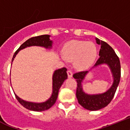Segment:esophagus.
I'll return each instance as SVG.
<instances>
[{
    "label": "esophagus",
    "instance_id": "34e87169",
    "mask_svg": "<svg viewBox=\"0 0 130 130\" xmlns=\"http://www.w3.org/2000/svg\"><path fill=\"white\" fill-rule=\"evenodd\" d=\"M67 74H68V77L71 78L73 76V72L71 70H68L67 71Z\"/></svg>",
    "mask_w": 130,
    "mask_h": 130
}]
</instances>
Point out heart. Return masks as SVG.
I'll list each match as a JSON object with an SVG mask.
<instances>
[{"instance_id": "heart-1", "label": "heart", "mask_w": 130, "mask_h": 130, "mask_svg": "<svg viewBox=\"0 0 130 130\" xmlns=\"http://www.w3.org/2000/svg\"><path fill=\"white\" fill-rule=\"evenodd\" d=\"M64 59L68 61H74V65L79 70L89 68L97 57V49L94 44L82 40H72L64 46Z\"/></svg>"}]
</instances>
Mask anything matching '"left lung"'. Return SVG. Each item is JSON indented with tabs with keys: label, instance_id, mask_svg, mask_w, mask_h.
I'll list each match as a JSON object with an SVG mask.
<instances>
[{
	"label": "left lung",
	"instance_id": "8db88e82",
	"mask_svg": "<svg viewBox=\"0 0 130 130\" xmlns=\"http://www.w3.org/2000/svg\"><path fill=\"white\" fill-rule=\"evenodd\" d=\"M96 42L101 45L99 56H100L93 65V68L101 64H107L110 67L114 78L112 86L105 93L98 95H88L82 91L81 82L84 80L86 74L88 71H80L73 74L74 78L77 82L76 95L78 103L84 109L90 110H98L107 106L112 101L119 84L121 76L120 62L116 53L110 46L107 42L96 38Z\"/></svg>",
	"mask_w": 130,
	"mask_h": 130
}]
</instances>
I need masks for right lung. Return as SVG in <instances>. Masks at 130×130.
Masks as SVG:
<instances>
[{
	"instance_id": "obj_1",
	"label": "right lung",
	"mask_w": 130,
	"mask_h": 130,
	"mask_svg": "<svg viewBox=\"0 0 130 130\" xmlns=\"http://www.w3.org/2000/svg\"><path fill=\"white\" fill-rule=\"evenodd\" d=\"M52 44V41L50 40V35H44L37 36L29 38L26 40L24 43L20 46V47L13 54L12 57V62L13 59L15 57L18 52L29 46H43L45 48H51ZM67 78V69L63 67L61 69L56 70L53 74V93L52 96L48 100L43 103H37L28 102V101H23V99H20L18 96L15 94L17 100L19 101L21 105H23L25 108L34 111H43L49 109L50 107H52L57 100V95H58L59 90L62 84L63 83L65 79Z\"/></svg>"
}]
</instances>
